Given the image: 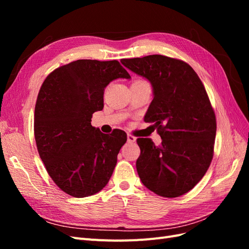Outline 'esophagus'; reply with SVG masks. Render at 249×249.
<instances>
[{"label": "esophagus", "instance_id": "esophagus-1", "mask_svg": "<svg viewBox=\"0 0 249 249\" xmlns=\"http://www.w3.org/2000/svg\"><path fill=\"white\" fill-rule=\"evenodd\" d=\"M135 141H136V137H134L131 134H127V142H135Z\"/></svg>", "mask_w": 249, "mask_h": 249}]
</instances>
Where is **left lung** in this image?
Wrapping results in <instances>:
<instances>
[{"mask_svg":"<svg viewBox=\"0 0 249 249\" xmlns=\"http://www.w3.org/2000/svg\"><path fill=\"white\" fill-rule=\"evenodd\" d=\"M120 62L148 80L154 99L144 116L161 136L159 146L138 138V176L147 189L163 197L190 191L213 159L216 118L205 86L192 67L162 55L122 59Z\"/></svg>","mask_w":249,"mask_h":249,"instance_id":"left-lung-1","label":"left lung"}]
</instances>
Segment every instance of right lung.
I'll use <instances>...</instances> for the list:
<instances>
[{"mask_svg": "<svg viewBox=\"0 0 249 249\" xmlns=\"http://www.w3.org/2000/svg\"><path fill=\"white\" fill-rule=\"evenodd\" d=\"M131 76L116 60H77L51 72L35 105L37 149L55 184L73 197H87L106 186L126 134H103L91 125L104 108L110 82Z\"/></svg>", "mask_w": 249, "mask_h": 249, "instance_id": "add662e5", "label": "right lung"}]
</instances>
